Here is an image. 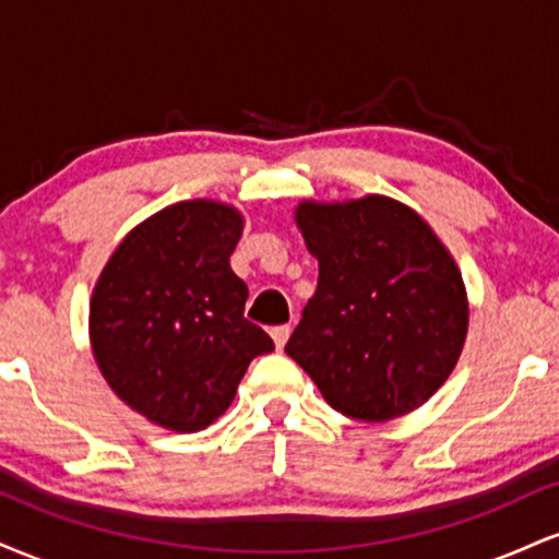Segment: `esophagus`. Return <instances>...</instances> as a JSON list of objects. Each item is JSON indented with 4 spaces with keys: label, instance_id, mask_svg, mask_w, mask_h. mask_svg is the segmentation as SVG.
<instances>
[{
    "label": "esophagus",
    "instance_id": "1",
    "mask_svg": "<svg viewBox=\"0 0 559 559\" xmlns=\"http://www.w3.org/2000/svg\"><path fill=\"white\" fill-rule=\"evenodd\" d=\"M288 333H292V325H275V329L271 331L273 342H275V346H278V349H284V346H286Z\"/></svg>",
    "mask_w": 559,
    "mask_h": 559
}]
</instances>
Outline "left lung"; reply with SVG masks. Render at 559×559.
<instances>
[{"label": "left lung", "mask_w": 559, "mask_h": 559, "mask_svg": "<svg viewBox=\"0 0 559 559\" xmlns=\"http://www.w3.org/2000/svg\"><path fill=\"white\" fill-rule=\"evenodd\" d=\"M318 288L286 355L346 418L383 423L431 400L460 360L467 294L457 262L396 199L301 202Z\"/></svg>", "instance_id": "left-lung-1"}]
</instances>
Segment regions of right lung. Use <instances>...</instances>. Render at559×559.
Segmentation results:
<instances>
[{"instance_id": "add662e5", "label": "right lung", "mask_w": 559, "mask_h": 559, "mask_svg": "<svg viewBox=\"0 0 559 559\" xmlns=\"http://www.w3.org/2000/svg\"><path fill=\"white\" fill-rule=\"evenodd\" d=\"M239 210L191 199L120 241L88 310L94 360L115 394L178 433L207 428L273 338L243 318L249 288L230 271Z\"/></svg>"}]
</instances>
